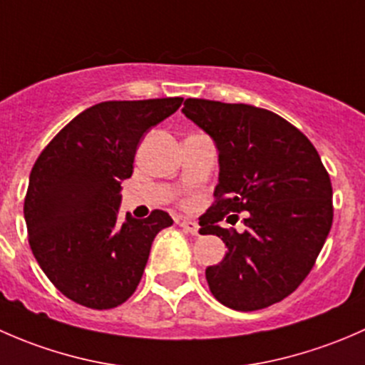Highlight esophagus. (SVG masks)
<instances>
[{
	"instance_id": "34e87169",
	"label": "esophagus",
	"mask_w": 365,
	"mask_h": 365,
	"mask_svg": "<svg viewBox=\"0 0 365 365\" xmlns=\"http://www.w3.org/2000/svg\"><path fill=\"white\" fill-rule=\"evenodd\" d=\"M178 226L182 227L185 233H190V235H197V231H200V224H197L196 220H190V219H180Z\"/></svg>"
}]
</instances>
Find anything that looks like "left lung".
<instances>
[{"mask_svg":"<svg viewBox=\"0 0 365 365\" xmlns=\"http://www.w3.org/2000/svg\"><path fill=\"white\" fill-rule=\"evenodd\" d=\"M182 113L219 153L215 203L200 219V233L217 235L227 252L206 268L210 292L235 311L281 302L307 277L332 227V183L318 152L267 109L187 98ZM240 211L245 232L218 226Z\"/></svg>","mask_w":365,"mask_h":365,"instance_id":"left-lung-1","label":"left lung"}]
</instances>
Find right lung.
I'll return each instance as SVG.
<instances>
[{
    "label": "right lung",
    "instance_id": "1",
    "mask_svg": "<svg viewBox=\"0 0 365 365\" xmlns=\"http://www.w3.org/2000/svg\"><path fill=\"white\" fill-rule=\"evenodd\" d=\"M182 97L109 101L77 114L31 169L24 220L33 256L76 304L113 309L138 288L168 212L121 222V182L132 176L143 135L171 116Z\"/></svg>",
    "mask_w": 365,
    "mask_h": 365
}]
</instances>
